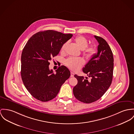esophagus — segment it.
<instances>
[{
	"label": "esophagus",
	"mask_w": 134,
	"mask_h": 134,
	"mask_svg": "<svg viewBox=\"0 0 134 134\" xmlns=\"http://www.w3.org/2000/svg\"><path fill=\"white\" fill-rule=\"evenodd\" d=\"M74 75V73L73 72H71V75H70V76L71 77H73Z\"/></svg>",
	"instance_id": "1"
}]
</instances>
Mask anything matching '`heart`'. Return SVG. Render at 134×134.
Here are the masks:
<instances>
[{
	"instance_id": "heart-1",
	"label": "heart",
	"mask_w": 134,
	"mask_h": 134,
	"mask_svg": "<svg viewBox=\"0 0 134 134\" xmlns=\"http://www.w3.org/2000/svg\"><path fill=\"white\" fill-rule=\"evenodd\" d=\"M75 42L78 47L82 50H84V53L87 55L91 56L95 52V48L93 46H88V40L87 39L82 36L76 37L75 39ZM67 45V43L63 44L61 47V51L63 52ZM83 64V61L81 59L77 58L70 57L66 61V64L72 70H77L80 69Z\"/></svg>"
}]
</instances>
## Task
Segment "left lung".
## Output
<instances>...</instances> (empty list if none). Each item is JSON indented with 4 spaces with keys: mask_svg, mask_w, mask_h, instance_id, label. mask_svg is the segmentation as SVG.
<instances>
[{
    "mask_svg": "<svg viewBox=\"0 0 134 134\" xmlns=\"http://www.w3.org/2000/svg\"><path fill=\"white\" fill-rule=\"evenodd\" d=\"M94 37L99 43L97 53L93 55L82 68V71L91 77V80L74 75L77 84L73 89V94L83 103H92L101 98L110 87L113 79L114 59L111 49L103 38Z\"/></svg>",
    "mask_w": 134,
    "mask_h": 134,
    "instance_id": "left-lung-1",
    "label": "left lung"
}]
</instances>
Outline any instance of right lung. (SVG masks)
<instances>
[{
    "mask_svg": "<svg viewBox=\"0 0 134 134\" xmlns=\"http://www.w3.org/2000/svg\"><path fill=\"white\" fill-rule=\"evenodd\" d=\"M72 37V34L53 30L39 31L25 45L21 58V78L27 91L37 99L46 102L53 99L69 78L70 72L66 66H60L54 73L49 70V61Z\"/></svg>",
    "mask_w": 134,
    "mask_h": 134,
    "instance_id": "obj_1",
    "label": "right lung"
}]
</instances>
